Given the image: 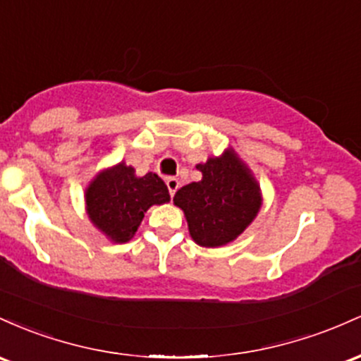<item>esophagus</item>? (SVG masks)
Instances as JSON below:
<instances>
[{"label":"esophagus","instance_id":"obj_1","mask_svg":"<svg viewBox=\"0 0 361 361\" xmlns=\"http://www.w3.org/2000/svg\"><path fill=\"white\" fill-rule=\"evenodd\" d=\"M179 185H180V182L176 179V177H169L167 179V188H169V194L170 196L173 197V194L177 192V189H179Z\"/></svg>","mask_w":361,"mask_h":361}]
</instances>
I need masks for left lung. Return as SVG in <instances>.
Returning <instances> with one entry per match:
<instances>
[{
	"instance_id": "1",
	"label": "left lung",
	"mask_w": 361,
	"mask_h": 361,
	"mask_svg": "<svg viewBox=\"0 0 361 361\" xmlns=\"http://www.w3.org/2000/svg\"><path fill=\"white\" fill-rule=\"evenodd\" d=\"M196 169L200 182L184 185L173 196L188 220L192 240L201 247H221L233 242L257 216L261 188L250 169L233 149L212 157Z\"/></svg>"
}]
</instances>
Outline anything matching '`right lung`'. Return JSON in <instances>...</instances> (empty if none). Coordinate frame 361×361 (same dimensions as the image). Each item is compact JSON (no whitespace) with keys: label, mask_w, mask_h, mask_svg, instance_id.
Masks as SVG:
<instances>
[{"label":"right lung","mask_w":361,"mask_h":361,"mask_svg":"<svg viewBox=\"0 0 361 361\" xmlns=\"http://www.w3.org/2000/svg\"><path fill=\"white\" fill-rule=\"evenodd\" d=\"M169 201L167 185L157 173L137 177L124 161L97 173L85 191L88 218L116 244L135 237L149 206Z\"/></svg>","instance_id":"add662e5"}]
</instances>
